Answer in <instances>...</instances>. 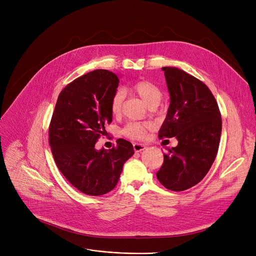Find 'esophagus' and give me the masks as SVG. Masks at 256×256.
I'll return each instance as SVG.
<instances>
[{
    "instance_id": "1",
    "label": "esophagus",
    "mask_w": 256,
    "mask_h": 256,
    "mask_svg": "<svg viewBox=\"0 0 256 256\" xmlns=\"http://www.w3.org/2000/svg\"><path fill=\"white\" fill-rule=\"evenodd\" d=\"M132 146H134V150L136 152H140L146 148V146L144 144H140V143H134Z\"/></svg>"
}]
</instances>
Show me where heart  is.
I'll use <instances>...</instances> for the list:
<instances>
[{
	"instance_id": "b5f03b06",
	"label": "heart",
	"mask_w": 256,
	"mask_h": 256,
	"mask_svg": "<svg viewBox=\"0 0 256 256\" xmlns=\"http://www.w3.org/2000/svg\"><path fill=\"white\" fill-rule=\"evenodd\" d=\"M130 89L135 92L136 94L145 102L146 104L150 106H158L162 100V91L160 89L154 84L150 80H139L137 82L132 84ZM126 98V93L122 89H116L110 100V111L114 116L120 115L121 111H122L124 100ZM150 128V124L147 122H137V121H132V122H128L124 128L122 134L134 140H140L143 139L146 135L147 130Z\"/></svg>"
}]
</instances>
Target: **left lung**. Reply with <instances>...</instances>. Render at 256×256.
Masks as SVG:
<instances>
[{"label": "left lung", "mask_w": 256, "mask_h": 256, "mask_svg": "<svg viewBox=\"0 0 256 256\" xmlns=\"http://www.w3.org/2000/svg\"><path fill=\"white\" fill-rule=\"evenodd\" d=\"M170 106L158 138L176 137L178 144L164 154L156 178L168 190L190 189L206 176L218 154L222 119L208 87L176 67H163Z\"/></svg>", "instance_id": "1"}]
</instances>
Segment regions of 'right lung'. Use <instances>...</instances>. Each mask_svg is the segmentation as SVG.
<instances>
[{
  "instance_id": "1",
  "label": "right lung",
  "mask_w": 256,
  "mask_h": 256,
  "mask_svg": "<svg viewBox=\"0 0 256 256\" xmlns=\"http://www.w3.org/2000/svg\"><path fill=\"white\" fill-rule=\"evenodd\" d=\"M117 74L96 70L80 76L59 94L48 126L55 163L78 191L100 196L112 191L126 160L134 154L130 142L117 139L111 150H96L112 122L110 100L117 89Z\"/></svg>"
}]
</instances>
